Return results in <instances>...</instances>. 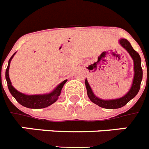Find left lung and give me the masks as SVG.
<instances>
[{
	"mask_svg": "<svg viewBox=\"0 0 149 149\" xmlns=\"http://www.w3.org/2000/svg\"><path fill=\"white\" fill-rule=\"evenodd\" d=\"M119 43L121 45L122 48H124L127 53L130 54L131 58L134 61V75L133 79L132 85L131 89L126 93L125 95L121 98H116V99H101L98 98L93 92L88 83L87 79L85 81L86 91H87V95L90 101L98 106L103 107L105 109H118L122 107L123 106L128 103L129 101L135 97L137 95L138 92L140 88V84L143 80V69L141 66V58L139 54L136 51H134L132 48L131 43L125 39H119Z\"/></svg>",
	"mask_w": 149,
	"mask_h": 149,
	"instance_id": "obj_1",
	"label": "left lung"
}]
</instances>
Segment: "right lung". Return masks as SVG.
I'll list each match as a JSON object with an SVG mask.
<instances>
[{
  "instance_id": "obj_1",
  "label": "right lung",
  "mask_w": 149,
  "mask_h": 149,
  "mask_svg": "<svg viewBox=\"0 0 149 149\" xmlns=\"http://www.w3.org/2000/svg\"><path fill=\"white\" fill-rule=\"evenodd\" d=\"M15 53L10 57V60L8 62V66L6 69V74H5L6 82H7L8 89L10 90L12 95L22 106L31 109L45 108V107H47L50 106L54 102H56L58 99L59 96L60 95L61 90L64 86V84L67 82V80L63 81L59 85H57L51 93H46V94L26 95L20 93L19 91L13 87L11 81H10V77H9V69H10V62H11L12 59L13 58Z\"/></svg>"
}]
</instances>
